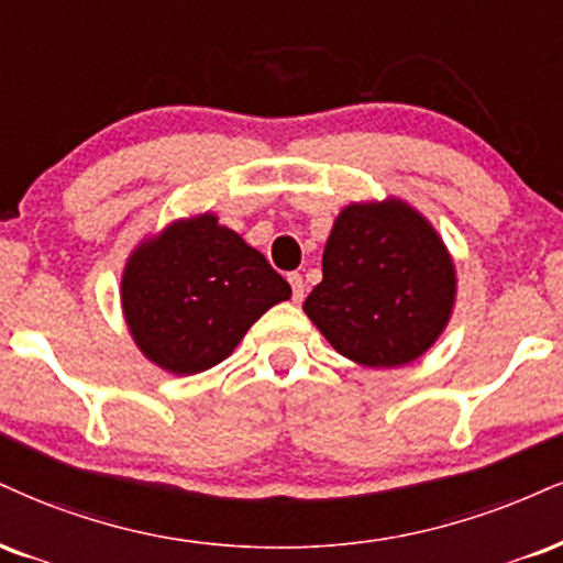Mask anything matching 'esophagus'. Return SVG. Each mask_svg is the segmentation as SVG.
Here are the masks:
<instances>
[{
	"mask_svg": "<svg viewBox=\"0 0 563 563\" xmlns=\"http://www.w3.org/2000/svg\"><path fill=\"white\" fill-rule=\"evenodd\" d=\"M288 283H290V288H294V301L301 303L303 301V277L299 273H290Z\"/></svg>",
	"mask_w": 563,
	"mask_h": 563,
	"instance_id": "obj_1",
	"label": "esophagus"
}]
</instances>
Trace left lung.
<instances>
[{"label": "left lung", "instance_id": "1", "mask_svg": "<svg viewBox=\"0 0 563 563\" xmlns=\"http://www.w3.org/2000/svg\"><path fill=\"white\" fill-rule=\"evenodd\" d=\"M456 303V267L438 230L401 199L354 201L335 217L322 283L303 311L362 367H404L438 341Z\"/></svg>", "mask_w": 563, "mask_h": 563}]
</instances>
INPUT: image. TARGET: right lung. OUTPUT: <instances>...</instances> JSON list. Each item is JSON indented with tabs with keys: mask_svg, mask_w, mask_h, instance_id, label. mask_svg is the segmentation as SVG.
<instances>
[{
	"mask_svg": "<svg viewBox=\"0 0 563 563\" xmlns=\"http://www.w3.org/2000/svg\"><path fill=\"white\" fill-rule=\"evenodd\" d=\"M288 299V283L212 212L141 241L120 280L135 346L173 375L220 364L264 311Z\"/></svg>",
	"mask_w": 563,
	"mask_h": 563,
	"instance_id": "obj_1",
	"label": "right lung"
}]
</instances>
